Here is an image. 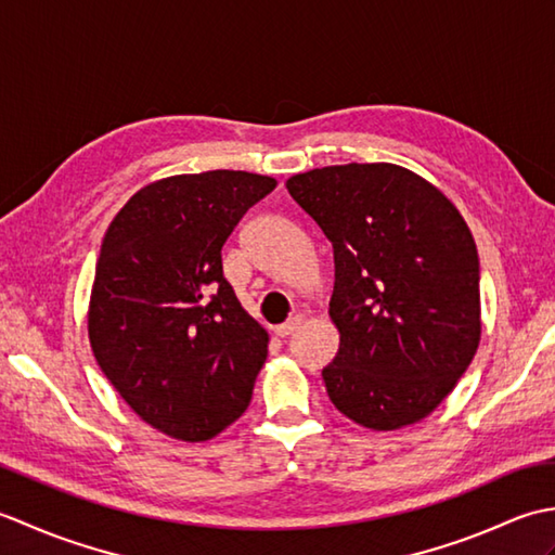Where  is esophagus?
Here are the masks:
<instances>
[{"mask_svg":"<svg viewBox=\"0 0 555 555\" xmlns=\"http://www.w3.org/2000/svg\"><path fill=\"white\" fill-rule=\"evenodd\" d=\"M300 324H302V317H300V314H296V317H291L288 322L274 326V334H276L279 338H286V336H291L293 332H296V328H298Z\"/></svg>","mask_w":555,"mask_h":555,"instance_id":"1","label":"esophagus"}]
</instances>
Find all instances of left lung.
I'll list each match as a JSON object with an SVG mask.
<instances>
[{"mask_svg": "<svg viewBox=\"0 0 555 555\" xmlns=\"http://www.w3.org/2000/svg\"><path fill=\"white\" fill-rule=\"evenodd\" d=\"M286 188L334 245L340 346L322 370L332 403L376 431L427 417L479 346V255L465 219L439 188L384 162L312 169Z\"/></svg>", "mask_w": 555, "mask_h": 555, "instance_id": "left-lung-1", "label": "left lung"}]
</instances>
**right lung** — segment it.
<instances>
[{
    "instance_id": "1",
    "label": "right lung",
    "mask_w": 555,
    "mask_h": 555,
    "mask_svg": "<svg viewBox=\"0 0 555 555\" xmlns=\"http://www.w3.org/2000/svg\"><path fill=\"white\" fill-rule=\"evenodd\" d=\"M274 188L229 169L171 176L138 191L104 233L92 352L135 415L173 439L207 441L250 403L269 336L223 276L221 247Z\"/></svg>"
}]
</instances>
